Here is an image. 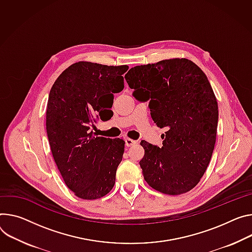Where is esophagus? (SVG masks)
Wrapping results in <instances>:
<instances>
[{
    "mask_svg": "<svg viewBox=\"0 0 252 252\" xmlns=\"http://www.w3.org/2000/svg\"><path fill=\"white\" fill-rule=\"evenodd\" d=\"M136 143H138V142H136V141H133V140H131V139H126V147H131V146H133V145H135Z\"/></svg>",
    "mask_w": 252,
    "mask_h": 252,
    "instance_id": "1",
    "label": "esophagus"
}]
</instances>
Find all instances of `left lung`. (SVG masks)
Listing matches in <instances>:
<instances>
[{"label":"left lung","mask_w":252,"mask_h":252,"mask_svg":"<svg viewBox=\"0 0 252 252\" xmlns=\"http://www.w3.org/2000/svg\"><path fill=\"white\" fill-rule=\"evenodd\" d=\"M133 96H147L151 117L166 127L163 147L142 141L143 175L155 190L180 195L192 190L210 163L218 124L211 84L194 62L173 58L130 68L125 76Z\"/></svg>","instance_id":"1"}]
</instances>
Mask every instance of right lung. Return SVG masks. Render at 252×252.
I'll return each mask as SVG.
<instances>
[{
  "label": "right lung",
  "instance_id": "add662e5",
  "mask_svg": "<svg viewBox=\"0 0 252 252\" xmlns=\"http://www.w3.org/2000/svg\"><path fill=\"white\" fill-rule=\"evenodd\" d=\"M127 65L107 66L79 61L54 82L46 110V129L54 161L69 188L77 197L94 200L105 196L116 183L125 142L97 136L93 130L106 120L112 104L105 98L124 89Z\"/></svg>",
  "mask_w": 252,
  "mask_h": 252
}]
</instances>
